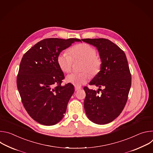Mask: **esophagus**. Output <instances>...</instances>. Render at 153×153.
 Segmentation results:
<instances>
[{
	"label": "esophagus",
	"instance_id": "1",
	"mask_svg": "<svg viewBox=\"0 0 153 153\" xmlns=\"http://www.w3.org/2000/svg\"><path fill=\"white\" fill-rule=\"evenodd\" d=\"M74 88H75V91H78L82 88L80 86H75Z\"/></svg>",
	"mask_w": 153,
	"mask_h": 153
}]
</instances>
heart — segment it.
Instances as JSON below:
<instances>
[{"label": "heart", "instance_id": "b5f03b06", "mask_svg": "<svg viewBox=\"0 0 153 153\" xmlns=\"http://www.w3.org/2000/svg\"><path fill=\"white\" fill-rule=\"evenodd\" d=\"M70 53L63 51L59 54L57 61L61 70L69 73L72 69L73 62L82 60L80 70L83 71L68 75L67 77L68 82L80 86L88 80L90 75L88 72L91 76H94L100 71L101 59L96 54V49L88 43H82L73 46L70 50Z\"/></svg>", "mask_w": 153, "mask_h": 153}]
</instances>
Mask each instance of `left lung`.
<instances>
[{"label":"left lung","mask_w":153,"mask_h":153,"mask_svg":"<svg viewBox=\"0 0 153 153\" xmlns=\"http://www.w3.org/2000/svg\"><path fill=\"white\" fill-rule=\"evenodd\" d=\"M83 42L96 47L102 60L100 71L90 82L99 87L97 91L84 87V108L93 122L104 125L113 121L123 111L131 85L126 55L108 39H84ZM100 88L104 89L102 91ZM101 90L102 91L100 93Z\"/></svg>","instance_id":"1"}]
</instances>
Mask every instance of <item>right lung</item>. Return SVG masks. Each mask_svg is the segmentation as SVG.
Returning a JSON list of instances; mask_svg holds the SVG:
<instances>
[{
	"instance_id": "1",
	"label": "right lung",
	"mask_w": 153,
	"mask_h": 153,
	"mask_svg": "<svg viewBox=\"0 0 153 153\" xmlns=\"http://www.w3.org/2000/svg\"><path fill=\"white\" fill-rule=\"evenodd\" d=\"M79 39L48 38L34 45L23 56L17 77L22 102L28 114L47 126L59 122L74 92L70 83L62 85L64 74L57 63L59 54Z\"/></svg>"
}]
</instances>
